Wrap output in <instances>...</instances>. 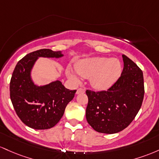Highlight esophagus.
Listing matches in <instances>:
<instances>
[{
    "mask_svg": "<svg viewBox=\"0 0 159 159\" xmlns=\"http://www.w3.org/2000/svg\"><path fill=\"white\" fill-rule=\"evenodd\" d=\"M85 91V89H83V88H80V89H77V91H76V94H79L84 93Z\"/></svg>",
    "mask_w": 159,
    "mask_h": 159,
    "instance_id": "34e87169",
    "label": "esophagus"
}]
</instances>
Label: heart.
Returning <instances> with one entry per match:
<instances>
[{
    "mask_svg": "<svg viewBox=\"0 0 159 159\" xmlns=\"http://www.w3.org/2000/svg\"><path fill=\"white\" fill-rule=\"evenodd\" d=\"M78 74L84 78H90L91 85L97 90H107L120 77L122 65L117 58L92 57L80 60L75 65ZM75 71L67 68L66 74L74 83H79L80 78Z\"/></svg>",
    "mask_w": 159,
    "mask_h": 159,
    "instance_id": "b5f03b06",
    "label": "heart"
}]
</instances>
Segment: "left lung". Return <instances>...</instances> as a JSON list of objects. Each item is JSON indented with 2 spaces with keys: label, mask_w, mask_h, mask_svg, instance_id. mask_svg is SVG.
Wrapping results in <instances>:
<instances>
[{
  "label": "left lung",
  "mask_w": 159,
  "mask_h": 159,
  "mask_svg": "<svg viewBox=\"0 0 159 159\" xmlns=\"http://www.w3.org/2000/svg\"><path fill=\"white\" fill-rule=\"evenodd\" d=\"M121 76L107 91L87 90L85 117L94 131L115 134L127 128L141 107L144 95L143 75L132 60L122 55Z\"/></svg>",
  "instance_id": "1"
}]
</instances>
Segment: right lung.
<instances>
[{
	"instance_id": "1",
	"label": "right lung",
	"mask_w": 159,
	"mask_h": 159,
	"mask_svg": "<svg viewBox=\"0 0 159 159\" xmlns=\"http://www.w3.org/2000/svg\"><path fill=\"white\" fill-rule=\"evenodd\" d=\"M61 51L43 49L26 55L17 63L10 84V99L22 122L36 130L54 127L63 116L67 103L76 90L66 89L60 80L37 85L32 78L34 67L39 58H61Z\"/></svg>"
}]
</instances>
